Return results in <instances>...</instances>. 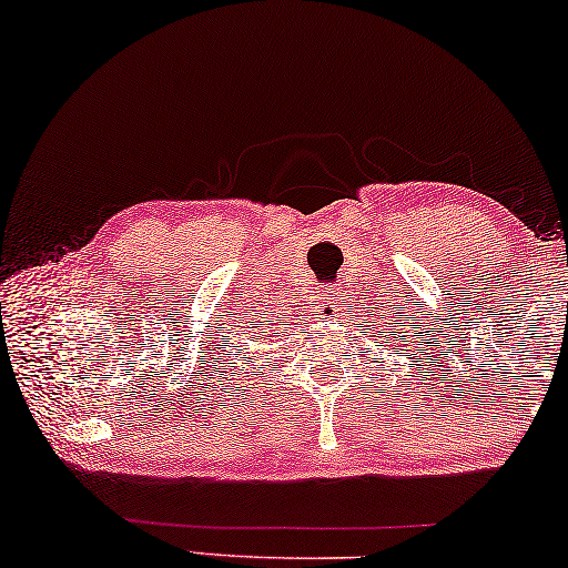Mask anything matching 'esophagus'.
Here are the masks:
<instances>
[{
  "instance_id": "esophagus-1",
  "label": "esophagus",
  "mask_w": 568,
  "mask_h": 568,
  "mask_svg": "<svg viewBox=\"0 0 568 568\" xmlns=\"http://www.w3.org/2000/svg\"><path fill=\"white\" fill-rule=\"evenodd\" d=\"M339 300H342L339 292L327 290V292H322V294L317 296V302H314V304L320 306L322 314H332V312L339 310Z\"/></svg>"
}]
</instances>
